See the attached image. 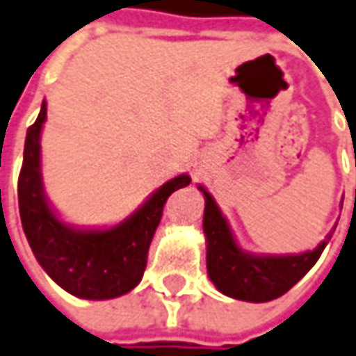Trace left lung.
Returning a JSON list of instances; mask_svg holds the SVG:
<instances>
[{
    "label": "left lung",
    "instance_id": "1",
    "mask_svg": "<svg viewBox=\"0 0 356 356\" xmlns=\"http://www.w3.org/2000/svg\"><path fill=\"white\" fill-rule=\"evenodd\" d=\"M204 220L207 236V269L214 286L229 298L245 302H269L289 292L320 259L321 251L333 236L331 229L314 251L298 255H251L239 248L229 226L204 187Z\"/></svg>",
    "mask_w": 356,
    "mask_h": 356
}]
</instances>
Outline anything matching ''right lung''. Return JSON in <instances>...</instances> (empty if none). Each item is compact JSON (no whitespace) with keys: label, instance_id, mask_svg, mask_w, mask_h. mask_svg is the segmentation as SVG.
<instances>
[{"label":"right lung","instance_id":"1","mask_svg":"<svg viewBox=\"0 0 356 356\" xmlns=\"http://www.w3.org/2000/svg\"><path fill=\"white\" fill-rule=\"evenodd\" d=\"M46 101L26 130L23 168L19 173V214L36 261L48 277L77 298L108 300L122 296L142 280L147 249L156 234L163 204L173 191L187 187L188 175L171 179L140 209L108 229L66 226L48 207L40 173V130Z\"/></svg>","mask_w":356,"mask_h":356}]
</instances>
